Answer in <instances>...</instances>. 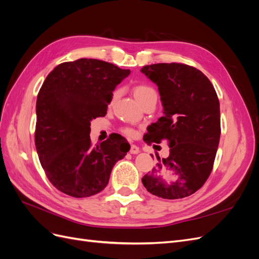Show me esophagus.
Returning a JSON list of instances; mask_svg holds the SVG:
<instances>
[{"label":"esophagus","mask_w":259,"mask_h":259,"mask_svg":"<svg viewBox=\"0 0 259 259\" xmlns=\"http://www.w3.org/2000/svg\"><path fill=\"white\" fill-rule=\"evenodd\" d=\"M139 148L136 145H131V149H130V152L132 154H137L139 152Z\"/></svg>","instance_id":"esophagus-1"}]
</instances>
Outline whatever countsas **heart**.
<instances>
[{
	"label": "heart",
	"mask_w": 259,
	"mask_h": 259,
	"mask_svg": "<svg viewBox=\"0 0 259 259\" xmlns=\"http://www.w3.org/2000/svg\"><path fill=\"white\" fill-rule=\"evenodd\" d=\"M133 94H134L135 98L142 106H144L148 100L158 97V94H156L155 90L152 88V86L145 84V83H139V84L134 85V88H133ZM115 96H116V94L114 93L112 96V100L115 98ZM122 132L128 137H134L136 135L135 130L132 127H124L122 130Z\"/></svg>",
	"instance_id": "b5f03b06"
}]
</instances>
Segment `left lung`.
<instances>
[{
    "instance_id": "8db88e82",
    "label": "left lung",
    "mask_w": 259,
    "mask_h": 259,
    "mask_svg": "<svg viewBox=\"0 0 259 259\" xmlns=\"http://www.w3.org/2000/svg\"><path fill=\"white\" fill-rule=\"evenodd\" d=\"M158 85L164 115L149 125L144 140L160 144L167 139L169 155L143 177L146 189L159 198L189 197L205 184L213 169L221 138V110L213 84L197 68L171 62L142 68ZM166 170L178 176L167 185L160 177Z\"/></svg>"
}]
</instances>
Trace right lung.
I'll return each instance as SVG.
<instances>
[{"mask_svg":"<svg viewBox=\"0 0 259 259\" xmlns=\"http://www.w3.org/2000/svg\"><path fill=\"white\" fill-rule=\"evenodd\" d=\"M130 70L110 62L81 58L55 67L37 94L35 148L52 185L73 198L105 189L114 164L130 145L109 136L93 146L91 121L105 116L115 86Z\"/></svg>","mask_w":259,"mask_h":259,"instance_id":"right-lung-1","label":"right lung"}]
</instances>
